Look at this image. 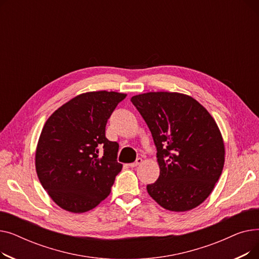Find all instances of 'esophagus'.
<instances>
[{"instance_id": "esophagus-1", "label": "esophagus", "mask_w": 259, "mask_h": 259, "mask_svg": "<svg viewBox=\"0 0 259 259\" xmlns=\"http://www.w3.org/2000/svg\"><path fill=\"white\" fill-rule=\"evenodd\" d=\"M142 162H143V159L142 158H138L134 162H131V164H129V167H131V168L138 167V166H140L142 164Z\"/></svg>"}]
</instances>
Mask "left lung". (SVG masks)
I'll return each instance as SVG.
<instances>
[{
	"instance_id": "left-lung-1",
	"label": "left lung",
	"mask_w": 259,
	"mask_h": 259,
	"mask_svg": "<svg viewBox=\"0 0 259 259\" xmlns=\"http://www.w3.org/2000/svg\"><path fill=\"white\" fill-rule=\"evenodd\" d=\"M132 104L151 131L159 176L147 191L169 211L192 210L205 201L222 175L225 144L207 109L190 95L147 92Z\"/></svg>"
}]
</instances>
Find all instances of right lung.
I'll return each instance as SVG.
<instances>
[{"instance_id": "obj_1", "label": "right lung", "mask_w": 259, "mask_h": 259, "mask_svg": "<svg viewBox=\"0 0 259 259\" xmlns=\"http://www.w3.org/2000/svg\"><path fill=\"white\" fill-rule=\"evenodd\" d=\"M126 97L106 90L81 93L46 120L35 150V170L60 208L84 213L110 194L122 165L116 161L118 144L105 137V128Z\"/></svg>"}]
</instances>
